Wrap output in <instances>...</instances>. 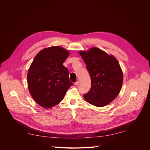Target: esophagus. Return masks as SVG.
Segmentation results:
<instances>
[{
  "label": "esophagus",
  "mask_w": 150,
  "mask_h": 150,
  "mask_svg": "<svg viewBox=\"0 0 150 150\" xmlns=\"http://www.w3.org/2000/svg\"><path fill=\"white\" fill-rule=\"evenodd\" d=\"M79 83H80V82H79V81H76L75 83V84L76 85V86H78V84H79Z\"/></svg>",
  "instance_id": "esophagus-1"
}]
</instances>
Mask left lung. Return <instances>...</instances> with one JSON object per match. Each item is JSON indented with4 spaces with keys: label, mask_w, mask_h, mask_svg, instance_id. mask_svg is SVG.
Listing matches in <instances>:
<instances>
[{
    "label": "left lung",
    "mask_w": 150,
    "mask_h": 150,
    "mask_svg": "<svg viewBox=\"0 0 150 150\" xmlns=\"http://www.w3.org/2000/svg\"><path fill=\"white\" fill-rule=\"evenodd\" d=\"M91 78V88L83 96L89 103L103 107L119 95L123 84V72L117 59L97 47L80 51Z\"/></svg>",
    "instance_id": "obj_1"
}]
</instances>
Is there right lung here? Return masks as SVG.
I'll return each mask as SVG.
<instances>
[{
  "label": "right lung",
  "mask_w": 150,
  "mask_h": 150,
  "mask_svg": "<svg viewBox=\"0 0 150 150\" xmlns=\"http://www.w3.org/2000/svg\"><path fill=\"white\" fill-rule=\"evenodd\" d=\"M69 52L61 47L42 49L34 58L27 74L29 92L36 103L44 108L58 105L73 83L69 70L62 65Z\"/></svg>",
  "instance_id": "1"
}]
</instances>
